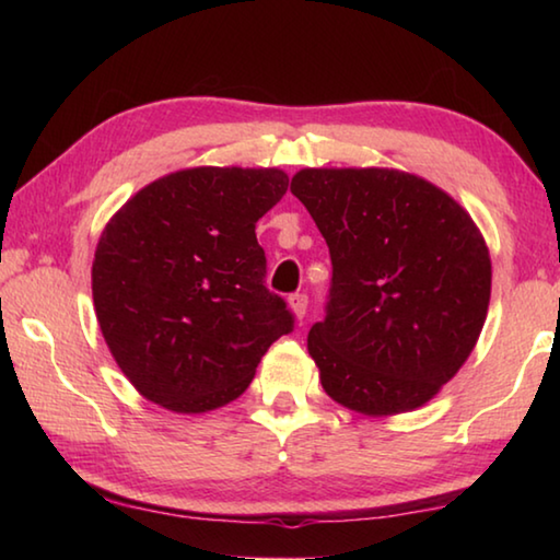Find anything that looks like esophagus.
I'll use <instances>...</instances> for the list:
<instances>
[{"mask_svg":"<svg viewBox=\"0 0 560 560\" xmlns=\"http://www.w3.org/2000/svg\"><path fill=\"white\" fill-rule=\"evenodd\" d=\"M289 306L293 311V316L303 318V316H306V308H308V296H306V293H291Z\"/></svg>","mask_w":560,"mask_h":560,"instance_id":"34e87169","label":"esophagus"}]
</instances>
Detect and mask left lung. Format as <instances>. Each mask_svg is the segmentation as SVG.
Here are the masks:
<instances>
[{
    "mask_svg": "<svg viewBox=\"0 0 560 560\" xmlns=\"http://www.w3.org/2000/svg\"><path fill=\"white\" fill-rule=\"evenodd\" d=\"M334 264L308 330L320 385L383 417L430 402L477 346L491 259L477 224L428 179L387 167H306L291 179Z\"/></svg>",
    "mask_w": 560,
    "mask_h": 560,
    "instance_id": "left-lung-1",
    "label": "left lung"
}]
</instances>
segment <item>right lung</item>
<instances>
[{"label": "right lung", "mask_w": 560, "mask_h": 560, "mask_svg": "<svg viewBox=\"0 0 560 560\" xmlns=\"http://www.w3.org/2000/svg\"><path fill=\"white\" fill-rule=\"evenodd\" d=\"M277 167H189L132 195L103 230L91 283L122 375L173 412L214 410L249 387L293 330L264 283L257 222L283 195Z\"/></svg>", "instance_id": "add662e5"}]
</instances>
